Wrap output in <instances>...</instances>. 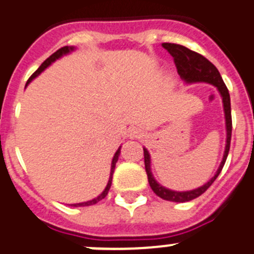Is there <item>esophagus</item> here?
<instances>
[{"label": "esophagus", "mask_w": 254, "mask_h": 254, "mask_svg": "<svg viewBox=\"0 0 254 254\" xmlns=\"http://www.w3.org/2000/svg\"><path fill=\"white\" fill-rule=\"evenodd\" d=\"M128 133H129L130 138H140L143 135L142 129L138 127H130L129 130H128Z\"/></svg>", "instance_id": "34e87169"}]
</instances>
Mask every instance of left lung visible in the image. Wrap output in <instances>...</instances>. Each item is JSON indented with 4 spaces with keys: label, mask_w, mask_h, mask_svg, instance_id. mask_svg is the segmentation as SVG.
Listing matches in <instances>:
<instances>
[{
    "label": "left lung",
    "mask_w": 254,
    "mask_h": 254,
    "mask_svg": "<svg viewBox=\"0 0 254 254\" xmlns=\"http://www.w3.org/2000/svg\"><path fill=\"white\" fill-rule=\"evenodd\" d=\"M163 48L169 52L174 59L175 66H177L178 72H179L180 77L183 80L191 84V82H209L213 85L216 89L220 92L221 97H222L223 102V111H225V120H226V130H227V138H226V148L225 153H223L222 162H221L220 167H218L216 174L211 178V180L206 183L202 187L197 188V189L190 190V191H174V190L167 189V188L162 187L158 184L157 180L153 177L152 172H150V155L145 148H143L144 152V167L145 172H147L148 183H149L150 188L154 191L155 195H158L162 199L168 200V201L173 202H187L190 200H194L199 197L200 195L204 194L211 184L218 177V174L222 170L223 165H225L226 159H227L228 150H230L231 144V134H232V117H231V100L228 90L226 87L225 82H223L222 77H221L220 72L216 69L215 65L211 62L202 57L201 54L192 50L188 49L187 47L180 44H174V43H163Z\"/></svg>",
    "instance_id": "left-lung-1"
}]
</instances>
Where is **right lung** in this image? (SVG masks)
<instances>
[{
	"mask_svg": "<svg viewBox=\"0 0 254 254\" xmlns=\"http://www.w3.org/2000/svg\"><path fill=\"white\" fill-rule=\"evenodd\" d=\"M74 49H75L74 47H63V48H60V49H58L57 52L54 53V54H52V55H50L49 58H48V59H45L44 62H43V64L41 65V66H39L38 69H37L36 71L33 72V75H32V76L29 77V79H28V81H27V85H28L29 82H31L32 80L34 79V77H37V76H38V75L41 74V72L43 71V70H44V69H47V67L49 66V65L52 64V63H54L55 60H57V59H59V58H62L63 55H65V54H67V53L72 52V50H74ZM120 153H121V147H120L119 149H117V152L115 153V155H114V159H112V163H111V173H110L109 183H107V185H106V188H105V190H104V191H102L101 194H100L99 196H97V197H95V199L90 200V201H86V202H80V204H72L71 206H74V207H80V206H90V205H95V204H97V202H99L100 200H102V199H105V197H106V195L109 194V190H110V188H111V184H112V175H114V172H115V167H116V163H117V160H119Z\"/></svg>",
	"mask_w": 254,
	"mask_h": 254,
	"instance_id": "obj_1",
	"label": "right lung"
}]
</instances>
